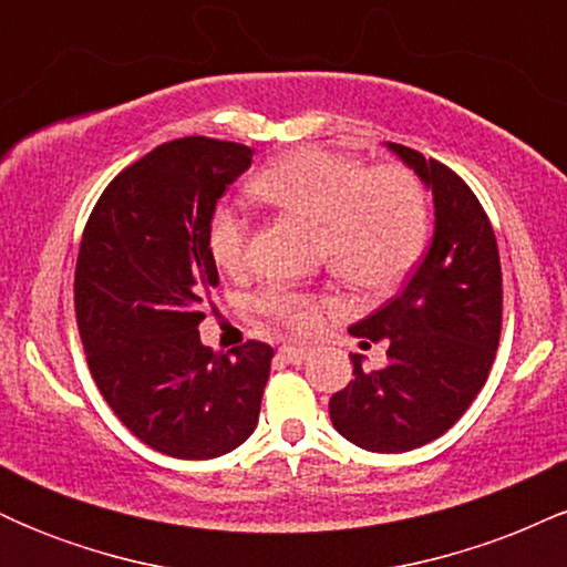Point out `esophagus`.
<instances>
[{
  "label": "esophagus",
  "mask_w": 567,
  "mask_h": 567,
  "mask_svg": "<svg viewBox=\"0 0 567 567\" xmlns=\"http://www.w3.org/2000/svg\"><path fill=\"white\" fill-rule=\"evenodd\" d=\"M279 360L282 362H290V365H301V362L309 357V349L306 347H292V343H288V347H279Z\"/></svg>",
  "instance_id": "34e87169"
}]
</instances>
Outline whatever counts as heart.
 Here are the masks:
<instances>
[{"mask_svg": "<svg viewBox=\"0 0 567 567\" xmlns=\"http://www.w3.org/2000/svg\"><path fill=\"white\" fill-rule=\"evenodd\" d=\"M252 194L322 229V258L338 277L368 292L396 288L424 256L429 202L421 181L402 165L368 167L349 154L303 146L264 167ZM207 247L224 271L250 261V224L229 205L207 224ZM324 301L290 285H271L256 309L290 330H309Z\"/></svg>", "mask_w": 567, "mask_h": 567, "instance_id": "1", "label": "heart"}]
</instances>
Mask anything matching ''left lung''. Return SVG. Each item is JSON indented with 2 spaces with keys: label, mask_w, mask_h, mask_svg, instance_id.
Returning a JSON list of instances; mask_svg holds the SVG:
<instances>
[{
  "label": "left lung",
  "mask_w": 567,
  "mask_h": 567,
  "mask_svg": "<svg viewBox=\"0 0 567 567\" xmlns=\"http://www.w3.org/2000/svg\"><path fill=\"white\" fill-rule=\"evenodd\" d=\"M389 148L432 188L434 237L400 296L351 324L362 347L386 343V365L351 354L354 381L330 396L336 432L370 453H405L445 434L485 386L501 338L496 234L474 192L437 159Z\"/></svg>",
  "instance_id": "1"
}]
</instances>
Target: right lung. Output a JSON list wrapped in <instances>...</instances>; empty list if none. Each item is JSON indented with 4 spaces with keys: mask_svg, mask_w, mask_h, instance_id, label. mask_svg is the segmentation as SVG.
<instances>
[{
    "mask_svg": "<svg viewBox=\"0 0 567 567\" xmlns=\"http://www.w3.org/2000/svg\"><path fill=\"white\" fill-rule=\"evenodd\" d=\"M250 162L243 143H162L106 186L82 234L74 309L90 373L116 419L173 458L234 451L261 413L275 349L220 354L197 330L218 285L207 224Z\"/></svg>",
    "mask_w": 567,
    "mask_h": 567,
    "instance_id": "right-lung-1",
    "label": "right lung"
}]
</instances>
